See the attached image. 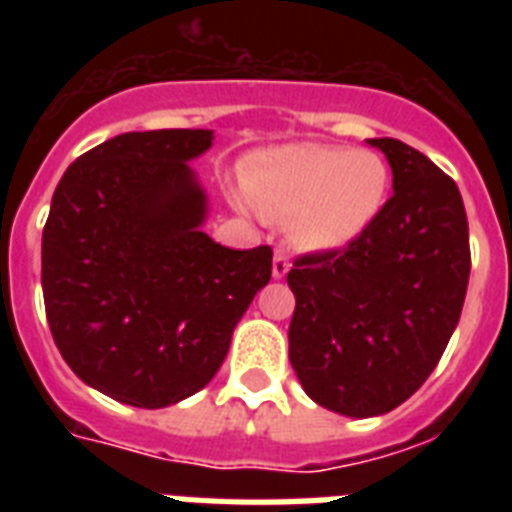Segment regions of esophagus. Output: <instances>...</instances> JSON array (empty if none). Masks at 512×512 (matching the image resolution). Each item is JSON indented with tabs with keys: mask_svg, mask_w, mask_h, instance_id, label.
Masks as SVG:
<instances>
[{
	"mask_svg": "<svg viewBox=\"0 0 512 512\" xmlns=\"http://www.w3.org/2000/svg\"><path fill=\"white\" fill-rule=\"evenodd\" d=\"M289 273V255L284 249H276L273 255V279H284Z\"/></svg>",
	"mask_w": 512,
	"mask_h": 512,
	"instance_id": "34e87169",
	"label": "esophagus"
}]
</instances>
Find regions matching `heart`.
Instances as JSON below:
<instances>
[{
  "mask_svg": "<svg viewBox=\"0 0 512 512\" xmlns=\"http://www.w3.org/2000/svg\"><path fill=\"white\" fill-rule=\"evenodd\" d=\"M236 204L287 220L289 236L308 249H340L356 241L388 199V162L369 148L297 146L257 154L241 170Z\"/></svg>",
  "mask_w": 512,
  "mask_h": 512,
  "instance_id": "heart-1",
  "label": "heart"
}]
</instances>
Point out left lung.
Segmentation results:
<instances>
[{"label":"left lung","mask_w":512,"mask_h":512,"mask_svg":"<svg viewBox=\"0 0 512 512\" xmlns=\"http://www.w3.org/2000/svg\"><path fill=\"white\" fill-rule=\"evenodd\" d=\"M393 196L348 247L300 255L289 361L316 404L374 417L404 404L436 369L470 276L460 188L401 140L374 138Z\"/></svg>","instance_id":"8db88e82"}]
</instances>
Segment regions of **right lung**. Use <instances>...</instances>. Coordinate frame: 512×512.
Listing matches in <instances>:
<instances>
[{
  "label": "right lung",
  "instance_id": "obj_1",
  "mask_svg": "<svg viewBox=\"0 0 512 512\" xmlns=\"http://www.w3.org/2000/svg\"><path fill=\"white\" fill-rule=\"evenodd\" d=\"M209 146L212 130L124 132L79 156L52 193V340L79 380L138 409L204 388L271 281V247L228 249L201 231L207 196L188 162Z\"/></svg>",
  "mask_w": 512,
  "mask_h": 512
}]
</instances>
